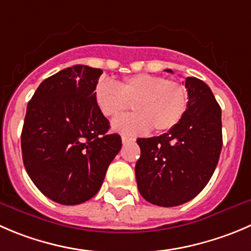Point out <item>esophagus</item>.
<instances>
[{
	"label": "esophagus",
	"instance_id": "obj_1",
	"mask_svg": "<svg viewBox=\"0 0 251 251\" xmlns=\"http://www.w3.org/2000/svg\"><path fill=\"white\" fill-rule=\"evenodd\" d=\"M121 140H123V143L124 145H127V143H130V142H133V138L132 137H128V136H126V135H123L121 136Z\"/></svg>",
	"mask_w": 251,
	"mask_h": 251
}]
</instances>
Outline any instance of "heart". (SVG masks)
Instances as JSON below:
<instances>
[{
    "label": "heart",
    "mask_w": 251,
    "mask_h": 251,
    "mask_svg": "<svg viewBox=\"0 0 251 251\" xmlns=\"http://www.w3.org/2000/svg\"><path fill=\"white\" fill-rule=\"evenodd\" d=\"M94 99L106 118H116L132 104L135 113L113 123L114 130L127 136L145 135L152 127L157 132L172 130L182 120L189 104L181 83L150 74L133 75L119 83L100 79Z\"/></svg>",
    "instance_id": "heart-1"
}]
</instances>
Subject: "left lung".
Returning a JSON list of instances; mask_svg holds the SVG:
<instances>
[{"label":"left lung","mask_w":251,"mask_h":251,"mask_svg":"<svg viewBox=\"0 0 251 251\" xmlns=\"http://www.w3.org/2000/svg\"><path fill=\"white\" fill-rule=\"evenodd\" d=\"M185 88L189 104L182 120L167 133L137 140L138 191L148 202L163 207L182 205L199 195L222 150L221 106L212 91L195 77H186Z\"/></svg>","instance_id":"1"}]
</instances>
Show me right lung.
<instances>
[{
	"instance_id": "add662e5",
	"label": "right lung",
	"mask_w": 251,
	"mask_h": 251,
	"mask_svg": "<svg viewBox=\"0 0 251 251\" xmlns=\"http://www.w3.org/2000/svg\"><path fill=\"white\" fill-rule=\"evenodd\" d=\"M100 69L75 65L40 83L26 106L23 163L39 190L61 205H78L100 189L121 150L94 99Z\"/></svg>"
}]
</instances>
